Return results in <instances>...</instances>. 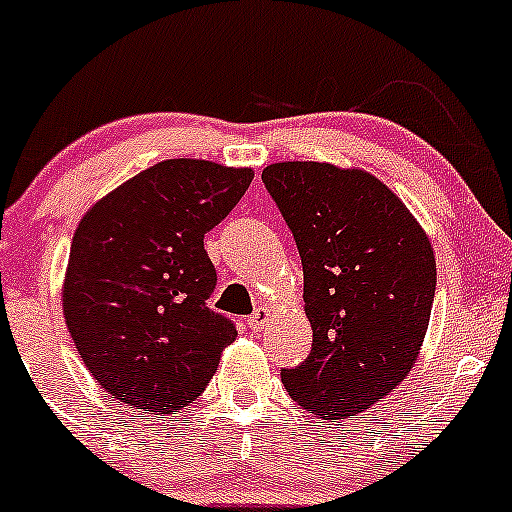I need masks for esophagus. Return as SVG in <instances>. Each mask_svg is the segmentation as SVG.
Wrapping results in <instances>:
<instances>
[{"label":"esophagus","instance_id":"obj_1","mask_svg":"<svg viewBox=\"0 0 512 512\" xmlns=\"http://www.w3.org/2000/svg\"><path fill=\"white\" fill-rule=\"evenodd\" d=\"M268 320H271V310H268V307H258L254 315L249 317V327L254 329V332H261L268 324Z\"/></svg>","mask_w":512,"mask_h":512}]
</instances>
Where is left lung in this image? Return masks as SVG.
Here are the masks:
<instances>
[{
    "mask_svg": "<svg viewBox=\"0 0 512 512\" xmlns=\"http://www.w3.org/2000/svg\"><path fill=\"white\" fill-rule=\"evenodd\" d=\"M298 244L312 351L283 368L302 410L344 420L378 403L417 361L437 263L408 207L364 170L285 161L263 168Z\"/></svg>",
    "mask_w": 512,
    "mask_h": 512,
    "instance_id": "1",
    "label": "left lung"
}]
</instances>
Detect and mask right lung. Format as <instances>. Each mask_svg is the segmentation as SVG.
<instances>
[{"label":"right lung","mask_w":512,"mask_h":512,"mask_svg":"<svg viewBox=\"0 0 512 512\" xmlns=\"http://www.w3.org/2000/svg\"><path fill=\"white\" fill-rule=\"evenodd\" d=\"M254 180L251 168L170 158L134 175L82 217L63 312L95 381L139 412L192 403L236 339L207 300L217 285L205 234Z\"/></svg>","instance_id":"add662e5"}]
</instances>
